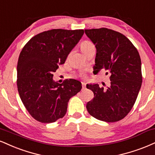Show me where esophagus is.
<instances>
[{
  "label": "esophagus",
  "mask_w": 155,
  "mask_h": 155,
  "mask_svg": "<svg viewBox=\"0 0 155 155\" xmlns=\"http://www.w3.org/2000/svg\"><path fill=\"white\" fill-rule=\"evenodd\" d=\"M86 84H86L85 82L81 83V85H82V88L83 89H85L86 88Z\"/></svg>",
  "instance_id": "obj_1"
}]
</instances>
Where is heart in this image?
I'll return each mask as SVG.
<instances>
[{"label":"heart","mask_w":155,"mask_h":155,"mask_svg":"<svg viewBox=\"0 0 155 155\" xmlns=\"http://www.w3.org/2000/svg\"><path fill=\"white\" fill-rule=\"evenodd\" d=\"M80 48H81V51L83 52L84 54L86 55L89 51L91 50L94 49V45L91 41L89 40H84L80 44ZM84 76V75H82Z\"/></svg>","instance_id":"obj_1"}]
</instances>
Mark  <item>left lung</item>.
<instances>
[{
  "label": "left lung",
  "instance_id": "1",
  "mask_svg": "<svg viewBox=\"0 0 155 155\" xmlns=\"http://www.w3.org/2000/svg\"><path fill=\"white\" fill-rule=\"evenodd\" d=\"M95 45L94 72L110 74V85L87 84L94 98L87 103L88 113L98 120L112 123L124 118L137 100L142 83L141 58L133 43L121 33L107 28L85 29Z\"/></svg>",
  "mask_w": 155,
  "mask_h": 155
}]
</instances>
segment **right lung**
<instances>
[{
	"mask_svg": "<svg viewBox=\"0 0 155 155\" xmlns=\"http://www.w3.org/2000/svg\"><path fill=\"white\" fill-rule=\"evenodd\" d=\"M84 29H54L37 34L22 48L17 63V89L24 107L33 118L53 123L66 115L68 102L81 91L77 80L55 82L53 72L65 63L84 35Z\"/></svg>",
	"mask_w": 155,
	"mask_h": 155,
	"instance_id": "obj_1",
	"label": "right lung"
}]
</instances>
